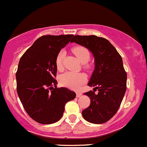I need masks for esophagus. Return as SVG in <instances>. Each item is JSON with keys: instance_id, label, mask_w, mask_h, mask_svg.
I'll use <instances>...</instances> for the list:
<instances>
[{"instance_id": "esophagus-1", "label": "esophagus", "mask_w": 147, "mask_h": 147, "mask_svg": "<svg viewBox=\"0 0 147 147\" xmlns=\"http://www.w3.org/2000/svg\"><path fill=\"white\" fill-rule=\"evenodd\" d=\"M82 95V92H78L76 93V96L77 97H80V96Z\"/></svg>"}]
</instances>
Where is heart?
Masks as SVG:
<instances>
[{"mask_svg": "<svg viewBox=\"0 0 147 147\" xmlns=\"http://www.w3.org/2000/svg\"><path fill=\"white\" fill-rule=\"evenodd\" d=\"M72 51L76 55L78 60L83 63V67L87 70L91 68V65L87 63L90 58V53L87 48L83 46H75L72 47ZM65 56L64 50H60L57 53L55 58V65L57 69L60 70L63 69V62ZM87 77L84 74L75 73L72 72H67L61 75L60 78V82L62 85L72 90H77L82 84L85 82Z\"/></svg>", "mask_w": 147, "mask_h": 147, "instance_id": "1", "label": "heart"}]
</instances>
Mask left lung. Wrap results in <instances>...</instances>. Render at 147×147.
<instances>
[{"label":"left lung","mask_w":147,"mask_h":147,"mask_svg":"<svg viewBox=\"0 0 147 147\" xmlns=\"http://www.w3.org/2000/svg\"><path fill=\"white\" fill-rule=\"evenodd\" d=\"M87 47L94 57L95 67L88 85L93 91L84 93L90 106L82 111L84 119L93 124L109 121L119 109L127 90V72L117 50L107 39L96 35H75L70 42ZM98 93L95 94L94 90Z\"/></svg>","instance_id":"obj_1"}]
</instances>
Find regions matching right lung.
<instances>
[{
  "mask_svg": "<svg viewBox=\"0 0 147 147\" xmlns=\"http://www.w3.org/2000/svg\"><path fill=\"white\" fill-rule=\"evenodd\" d=\"M73 35H43L35 41L19 61L16 74L17 92L28 115L37 122L50 124L60 120L65 104L75 92L57 87L55 58Z\"/></svg>",
  "mask_w": 147,
  "mask_h": 147,
  "instance_id": "right-lung-1",
  "label": "right lung"
}]
</instances>
